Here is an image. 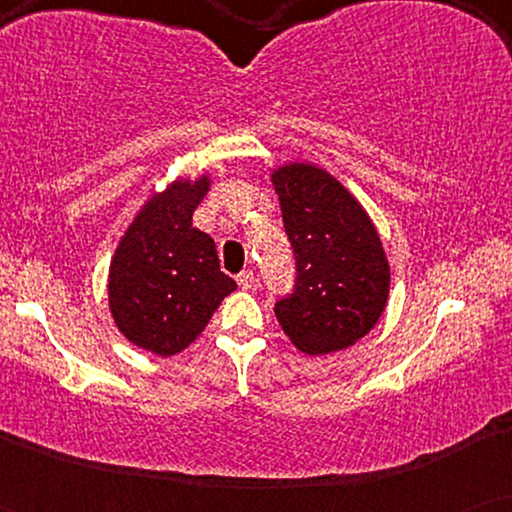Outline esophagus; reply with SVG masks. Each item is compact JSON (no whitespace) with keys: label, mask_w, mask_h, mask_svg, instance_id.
I'll use <instances>...</instances> for the list:
<instances>
[{"label":"esophagus","mask_w":512,"mask_h":512,"mask_svg":"<svg viewBox=\"0 0 512 512\" xmlns=\"http://www.w3.org/2000/svg\"><path fill=\"white\" fill-rule=\"evenodd\" d=\"M237 284H240V289L249 291L251 286L256 284V277H254V272H251V270H244V272H240V275H237Z\"/></svg>","instance_id":"34e87169"}]
</instances>
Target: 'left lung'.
I'll return each mask as SVG.
<instances>
[{
	"label": "left lung",
	"instance_id": "obj_1",
	"mask_svg": "<svg viewBox=\"0 0 512 512\" xmlns=\"http://www.w3.org/2000/svg\"><path fill=\"white\" fill-rule=\"evenodd\" d=\"M296 256L293 293L275 314L300 352L321 356L354 345L377 324L389 298V263L361 202L310 163L272 172Z\"/></svg>",
	"mask_w": 512,
	"mask_h": 512
}]
</instances>
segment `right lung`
Segmentation results:
<instances>
[{"label":"right lung","mask_w":512,"mask_h":512,"mask_svg":"<svg viewBox=\"0 0 512 512\" xmlns=\"http://www.w3.org/2000/svg\"><path fill=\"white\" fill-rule=\"evenodd\" d=\"M209 177L177 179L144 202L109 265V310L132 345L158 356L186 349L237 289L216 244L193 228Z\"/></svg>","instance_id":"add662e5"}]
</instances>
